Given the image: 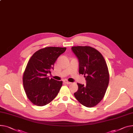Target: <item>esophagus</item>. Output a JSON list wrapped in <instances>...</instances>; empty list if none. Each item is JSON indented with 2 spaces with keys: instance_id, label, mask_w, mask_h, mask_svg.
Segmentation results:
<instances>
[{
  "instance_id": "1",
  "label": "esophagus",
  "mask_w": 133,
  "mask_h": 133,
  "mask_svg": "<svg viewBox=\"0 0 133 133\" xmlns=\"http://www.w3.org/2000/svg\"><path fill=\"white\" fill-rule=\"evenodd\" d=\"M64 82L65 83H66V84H71L72 83V82H69V81H68L67 80H64Z\"/></svg>"
}]
</instances>
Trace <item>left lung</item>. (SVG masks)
<instances>
[{
    "instance_id": "8db88e82",
    "label": "left lung",
    "mask_w": 133,
    "mask_h": 133,
    "mask_svg": "<svg viewBox=\"0 0 133 133\" xmlns=\"http://www.w3.org/2000/svg\"><path fill=\"white\" fill-rule=\"evenodd\" d=\"M72 50L79 61V74H84L87 81L85 85L77 83L78 90L74 95L82 105L94 107L103 99L109 85L107 64L101 53L91 46H73Z\"/></svg>"
}]
</instances>
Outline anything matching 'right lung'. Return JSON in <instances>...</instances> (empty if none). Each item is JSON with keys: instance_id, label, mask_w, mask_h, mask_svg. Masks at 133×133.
<instances>
[{"instance_id": "right-lung-1", "label": "right lung", "mask_w": 133, "mask_h": 133, "mask_svg": "<svg viewBox=\"0 0 133 133\" xmlns=\"http://www.w3.org/2000/svg\"><path fill=\"white\" fill-rule=\"evenodd\" d=\"M66 50V48L46 47L35 52L29 60L23 74V84L26 96L34 105H46L59 93L63 81L50 79L47 75Z\"/></svg>"}]
</instances>
